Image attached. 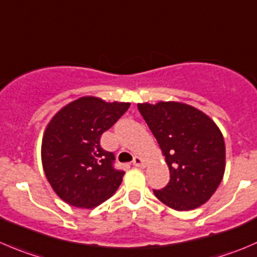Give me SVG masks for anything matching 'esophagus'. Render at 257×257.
<instances>
[{"label": "esophagus", "instance_id": "1", "mask_svg": "<svg viewBox=\"0 0 257 257\" xmlns=\"http://www.w3.org/2000/svg\"><path fill=\"white\" fill-rule=\"evenodd\" d=\"M133 166L138 167V168H144V167L147 166L146 159L142 158V157L136 156V157H134V159H133Z\"/></svg>", "mask_w": 257, "mask_h": 257}]
</instances>
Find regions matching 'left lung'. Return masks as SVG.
Here are the masks:
<instances>
[{"label":"left lung","instance_id":"left-lung-1","mask_svg":"<svg viewBox=\"0 0 257 257\" xmlns=\"http://www.w3.org/2000/svg\"><path fill=\"white\" fill-rule=\"evenodd\" d=\"M169 168L168 184L154 189L161 202L176 211H191L207 202L225 173L226 148L215 121L178 101L138 104Z\"/></svg>","mask_w":257,"mask_h":257}]
</instances>
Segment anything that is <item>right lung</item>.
<instances>
[{
  "label": "right lung",
  "instance_id": "right-lung-1",
  "mask_svg": "<svg viewBox=\"0 0 257 257\" xmlns=\"http://www.w3.org/2000/svg\"><path fill=\"white\" fill-rule=\"evenodd\" d=\"M129 105L83 96L52 116L42 137V167L64 202L93 208L115 193L124 172L114 168L115 157L101 148L100 138Z\"/></svg>",
  "mask_w": 257,
  "mask_h": 257
}]
</instances>
